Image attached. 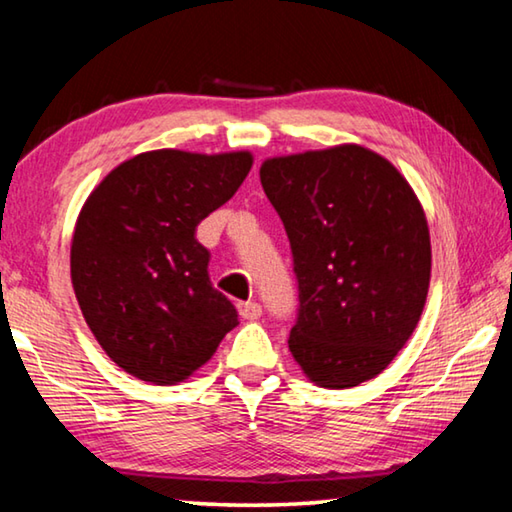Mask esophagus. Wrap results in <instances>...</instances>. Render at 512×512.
Returning <instances> with one entry per match:
<instances>
[{
	"label": "esophagus",
	"instance_id": "obj_1",
	"mask_svg": "<svg viewBox=\"0 0 512 512\" xmlns=\"http://www.w3.org/2000/svg\"><path fill=\"white\" fill-rule=\"evenodd\" d=\"M239 314L246 320H257L259 316H262V305H259V302H241Z\"/></svg>",
	"mask_w": 512,
	"mask_h": 512
}]
</instances>
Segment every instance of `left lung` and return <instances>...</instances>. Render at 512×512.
Wrapping results in <instances>:
<instances>
[{"instance_id":"obj_1","label":"left lung","mask_w":512,"mask_h":512,"mask_svg":"<svg viewBox=\"0 0 512 512\" xmlns=\"http://www.w3.org/2000/svg\"><path fill=\"white\" fill-rule=\"evenodd\" d=\"M298 280L289 350L323 388L377 377L411 339L431 277L429 225L391 162L357 144L259 169Z\"/></svg>"}]
</instances>
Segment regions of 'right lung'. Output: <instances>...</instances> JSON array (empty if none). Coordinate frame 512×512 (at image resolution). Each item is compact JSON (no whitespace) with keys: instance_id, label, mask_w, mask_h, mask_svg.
<instances>
[{"instance_id":"1","label":"right lung","mask_w":512,"mask_h":512,"mask_svg":"<svg viewBox=\"0 0 512 512\" xmlns=\"http://www.w3.org/2000/svg\"><path fill=\"white\" fill-rule=\"evenodd\" d=\"M253 155L140 153L85 201L72 239V284L108 357L158 386L187 379L239 323L207 275L196 225L228 203Z\"/></svg>"}]
</instances>
